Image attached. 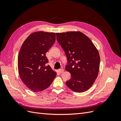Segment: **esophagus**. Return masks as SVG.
Listing matches in <instances>:
<instances>
[{
    "instance_id": "34e87169",
    "label": "esophagus",
    "mask_w": 121,
    "mask_h": 121,
    "mask_svg": "<svg viewBox=\"0 0 121 121\" xmlns=\"http://www.w3.org/2000/svg\"><path fill=\"white\" fill-rule=\"evenodd\" d=\"M64 72V69H60L59 70H58V72H59L60 74H61V73H63Z\"/></svg>"
}]
</instances>
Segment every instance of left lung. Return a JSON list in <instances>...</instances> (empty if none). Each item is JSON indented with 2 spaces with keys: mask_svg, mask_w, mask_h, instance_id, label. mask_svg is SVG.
I'll list each match as a JSON object with an SVG mask.
<instances>
[{
  "mask_svg": "<svg viewBox=\"0 0 121 121\" xmlns=\"http://www.w3.org/2000/svg\"><path fill=\"white\" fill-rule=\"evenodd\" d=\"M56 39L68 60L66 71L71 78L66 85L76 92H83L92 86L97 78L100 65L98 50L83 33L71 31L57 33Z\"/></svg>",
  "mask_w": 121,
  "mask_h": 121,
  "instance_id": "left-lung-1",
  "label": "left lung"
}]
</instances>
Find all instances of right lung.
Instances as JSON below:
<instances>
[{
    "mask_svg": "<svg viewBox=\"0 0 121 121\" xmlns=\"http://www.w3.org/2000/svg\"><path fill=\"white\" fill-rule=\"evenodd\" d=\"M56 41V33L38 31L29 35L18 56V71L22 81L33 92L47 88L56 75L49 65L46 53Z\"/></svg>",
    "mask_w": 121,
    "mask_h": 121,
    "instance_id": "obj_1",
    "label": "right lung"
}]
</instances>
